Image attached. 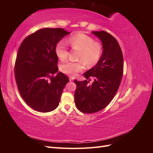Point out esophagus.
I'll use <instances>...</instances> for the list:
<instances>
[{"mask_svg":"<svg viewBox=\"0 0 153 153\" xmlns=\"http://www.w3.org/2000/svg\"><path fill=\"white\" fill-rule=\"evenodd\" d=\"M74 80V78H69V81L70 82H73Z\"/></svg>","mask_w":153,"mask_h":153,"instance_id":"obj_1","label":"esophagus"}]
</instances>
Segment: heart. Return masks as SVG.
I'll list each match as a JSON object with an SVG mask.
<instances>
[{
	"label": "heart",
	"mask_w": 153,
	"mask_h": 153,
	"mask_svg": "<svg viewBox=\"0 0 153 153\" xmlns=\"http://www.w3.org/2000/svg\"><path fill=\"white\" fill-rule=\"evenodd\" d=\"M67 42L70 45L72 48L79 50L78 62L66 61L61 66V71L68 75L75 76L78 72L83 70L84 64L87 67L90 68L96 64L101 57L102 52L101 45L94 42L93 39L84 34H76L69 37ZM55 53L60 60H65L68 54L66 45L64 41H61L55 47Z\"/></svg>",
	"instance_id": "obj_1"
}]
</instances>
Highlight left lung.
<instances>
[{
    "label": "left lung",
    "instance_id": "8db88e82",
    "mask_svg": "<svg viewBox=\"0 0 153 153\" xmlns=\"http://www.w3.org/2000/svg\"><path fill=\"white\" fill-rule=\"evenodd\" d=\"M100 39L103 52L96 65L84 73L87 79L75 80L76 89L75 102L82 112L91 114L101 110L107 106L119 89L123 74V56L119 44L114 36L105 31H92Z\"/></svg>",
    "mask_w": 153,
    "mask_h": 153
}]
</instances>
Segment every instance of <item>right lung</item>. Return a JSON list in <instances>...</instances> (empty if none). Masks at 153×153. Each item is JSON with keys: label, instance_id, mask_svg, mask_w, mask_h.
<instances>
[{"label": "right lung", "instance_id": "right-lung-1", "mask_svg": "<svg viewBox=\"0 0 153 153\" xmlns=\"http://www.w3.org/2000/svg\"><path fill=\"white\" fill-rule=\"evenodd\" d=\"M69 34L61 28L41 29L25 38L18 51L15 74L18 91L25 103L38 112L56 108L69 82L66 75L57 72L55 53L57 44Z\"/></svg>", "mask_w": 153, "mask_h": 153}]
</instances>
